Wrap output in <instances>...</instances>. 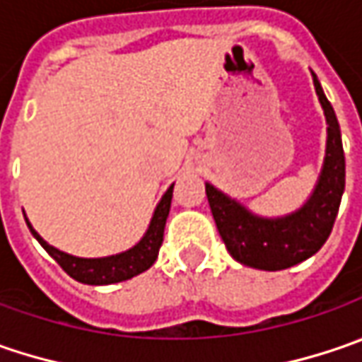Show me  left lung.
I'll return each instance as SVG.
<instances>
[{
    "instance_id": "left-lung-1",
    "label": "left lung",
    "mask_w": 362,
    "mask_h": 362,
    "mask_svg": "<svg viewBox=\"0 0 362 362\" xmlns=\"http://www.w3.org/2000/svg\"><path fill=\"white\" fill-rule=\"evenodd\" d=\"M312 78L328 125L326 153L316 186L298 211L284 216H261L206 182V198L218 235L227 245L230 257L247 267L279 272L306 261L320 251L337 221L344 192V150L340 125L314 72Z\"/></svg>"
}]
</instances>
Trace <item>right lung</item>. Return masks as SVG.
I'll return each mask as SVG.
<instances>
[{
	"label": "right lung",
	"instance_id": "right-lung-1",
	"mask_svg": "<svg viewBox=\"0 0 362 362\" xmlns=\"http://www.w3.org/2000/svg\"><path fill=\"white\" fill-rule=\"evenodd\" d=\"M172 192H174V184L165 190L164 197L160 198L144 237L134 247H129L127 251L107 255V257H76L71 253H64L50 243H46L36 233V228L30 225L28 218H25V223H28L30 233L36 237V241L48 251V255L71 275L72 279L87 284V286H109V284H119V281L132 279L141 272L150 269L156 263L162 241H164V227L165 218L170 214Z\"/></svg>",
	"mask_w": 362,
	"mask_h": 362
}]
</instances>
